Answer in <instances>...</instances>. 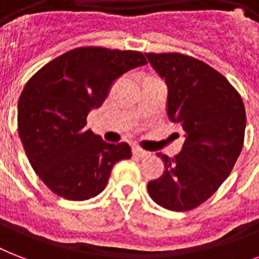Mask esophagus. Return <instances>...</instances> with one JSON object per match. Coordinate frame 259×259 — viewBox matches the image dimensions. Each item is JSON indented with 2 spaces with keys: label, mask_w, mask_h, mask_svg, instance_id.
Wrapping results in <instances>:
<instances>
[{
  "label": "esophagus",
  "mask_w": 259,
  "mask_h": 259,
  "mask_svg": "<svg viewBox=\"0 0 259 259\" xmlns=\"http://www.w3.org/2000/svg\"><path fill=\"white\" fill-rule=\"evenodd\" d=\"M133 156L137 158H145L150 156V153L144 149H140V148H133Z\"/></svg>",
  "instance_id": "1"
}]
</instances>
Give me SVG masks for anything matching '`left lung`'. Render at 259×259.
I'll use <instances>...</instances> for the list:
<instances>
[{
  "instance_id": "left-lung-1",
  "label": "left lung",
  "mask_w": 259,
  "mask_h": 259,
  "mask_svg": "<svg viewBox=\"0 0 259 259\" xmlns=\"http://www.w3.org/2000/svg\"><path fill=\"white\" fill-rule=\"evenodd\" d=\"M168 86L166 114L184 130V145L173 158L162 153L165 170L148 183V192L170 211L196 208L229 177L245 140L241 95L208 64L181 54H145Z\"/></svg>"
}]
</instances>
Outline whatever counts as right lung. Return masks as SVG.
<instances>
[{
  "mask_svg": "<svg viewBox=\"0 0 259 259\" xmlns=\"http://www.w3.org/2000/svg\"><path fill=\"white\" fill-rule=\"evenodd\" d=\"M145 64L137 51L83 47L60 55L28 80L18 101V136L52 192L68 200L91 199L105 189L115 162L132 157L126 142L107 144L84 126L114 80Z\"/></svg>",
  "mask_w": 259,
  "mask_h": 259,
  "instance_id": "1",
  "label": "right lung"
}]
</instances>
